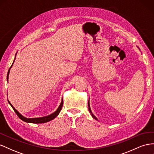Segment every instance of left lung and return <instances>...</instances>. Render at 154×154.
<instances>
[{
    "label": "left lung",
    "instance_id": "1",
    "mask_svg": "<svg viewBox=\"0 0 154 154\" xmlns=\"http://www.w3.org/2000/svg\"><path fill=\"white\" fill-rule=\"evenodd\" d=\"M88 107H89V111H90V113H91V115H92V117L94 119H96V120H97V117H95V116L92 113V112H91V108H90V106H89V101L88 102Z\"/></svg>",
    "mask_w": 154,
    "mask_h": 154
}]
</instances>
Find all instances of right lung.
I'll return each mask as SVG.
<instances>
[{
	"mask_svg": "<svg viewBox=\"0 0 154 154\" xmlns=\"http://www.w3.org/2000/svg\"><path fill=\"white\" fill-rule=\"evenodd\" d=\"M15 56H16V55H15ZM15 60H14V62H13V63H12L11 66L10 67V68L12 67V65H13V64H14V61H15ZM10 69H9V70H8V74H7V80H8V75H9V73H10ZM8 102H9L10 104L11 105V106L12 107V108H13V109H14V111L15 112V113H16L17 115V116H18L19 119H20L22 120H23V121L26 122L34 123V124H41V123L47 122H48V121H51V120H53L54 118H56V117H57V116L58 115H59L60 112L61 111V108H62V106H63V98H62V100H61V103H60V105L59 107L57 108V109L54 112V113H53L51 114V115L46 116V117H40V118H30V119L28 118H28H26V117H23V116L22 115H20V114L19 113V112L15 109L14 107H13V106H12V105L11 104V103L9 102V100H8Z\"/></svg>",
	"mask_w": 154,
	"mask_h": 154,
	"instance_id": "add662e5",
	"label": "right lung"
}]
</instances>
